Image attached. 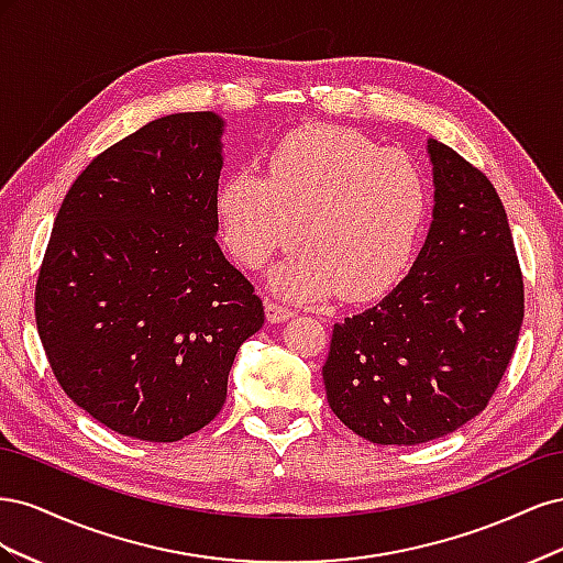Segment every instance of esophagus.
I'll return each instance as SVG.
<instances>
[{
	"mask_svg": "<svg viewBox=\"0 0 563 563\" xmlns=\"http://www.w3.org/2000/svg\"><path fill=\"white\" fill-rule=\"evenodd\" d=\"M267 321L269 323H282V321H286V319H291V308H288V305H284V302H277V300H267Z\"/></svg>",
	"mask_w": 563,
	"mask_h": 563,
	"instance_id": "obj_1",
	"label": "esophagus"
}]
</instances>
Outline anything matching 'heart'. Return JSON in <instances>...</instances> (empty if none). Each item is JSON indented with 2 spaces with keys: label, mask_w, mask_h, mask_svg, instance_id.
<instances>
[{
  "label": "heart",
  "mask_w": 563,
  "mask_h": 563,
  "mask_svg": "<svg viewBox=\"0 0 563 563\" xmlns=\"http://www.w3.org/2000/svg\"><path fill=\"white\" fill-rule=\"evenodd\" d=\"M218 216L236 261L261 267L298 244L275 269L286 296L383 294L404 272L428 216V178L401 150L329 124L288 131L272 145L267 176L236 172L218 192Z\"/></svg>",
  "instance_id": "b5f03b06"
}]
</instances>
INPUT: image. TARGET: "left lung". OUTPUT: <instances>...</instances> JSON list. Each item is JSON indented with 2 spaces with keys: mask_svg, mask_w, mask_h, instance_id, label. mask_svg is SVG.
<instances>
[{
  "mask_svg": "<svg viewBox=\"0 0 563 563\" xmlns=\"http://www.w3.org/2000/svg\"><path fill=\"white\" fill-rule=\"evenodd\" d=\"M434 220L408 277L373 308L333 323L321 368L331 411L373 444L416 446L488 406L523 321V277L496 187L428 143Z\"/></svg>",
  "mask_w": 563,
  "mask_h": 563,
  "instance_id": "1",
  "label": "left lung"
}]
</instances>
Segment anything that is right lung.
Here are the masks:
<instances>
[{
  "instance_id": "add662e5",
  "label": "right lung",
  "mask_w": 563,
  "mask_h": 563,
  "mask_svg": "<svg viewBox=\"0 0 563 563\" xmlns=\"http://www.w3.org/2000/svg\"><path fill=\"white\" fill-rule=\"evenodd\" d=\"M213 112L145 124L65 195L35 286L51 371L106 428L168 444L225 404L234 354L265 323L261 296L225 261Z\"/></svg>"
}]
</instances>
